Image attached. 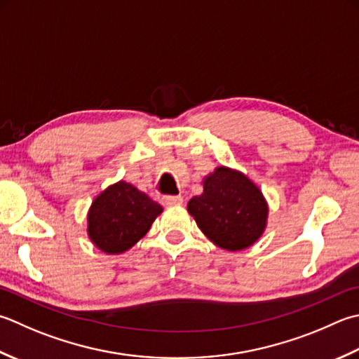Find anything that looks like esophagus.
I'll use <instances>...</instances> for the list:
<instances>
[{
    "label": "esophagus",
    "mask_w": 359,
    "mask_h": 359,
    "mask_svg": "<svg viewBox=\"0 0 359 359\" xmlns=\"http://www.w3.org/2000/svg\"><path fill=\"white\" fill-rule=\"evenodd\" d=\"M184 203V198L182 196H165L163 205L165 207H180Z\"/></svg>",
    "instance_id": "1"
}]
</instances>
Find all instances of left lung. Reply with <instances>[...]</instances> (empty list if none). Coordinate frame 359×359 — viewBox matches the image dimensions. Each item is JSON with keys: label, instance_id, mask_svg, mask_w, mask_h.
<instances>
[{"label": "left lung", "instance_id": "8db88e82", "mask_svg": "<svg viewBox=\"0 0 359 359\" xmlns=\"http://www.w3.org/2000/svg\"><path fill=\"white\" fill-rule=\"evenodd\" d=\"M202 185V194L189 199L187 210L210 241L224 250L238 252L263 236L269 205L248 175L221 165L203 177Z\"/></svg>", "mask_w": 359, "mask_h": 359}]
</instances>
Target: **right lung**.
I'll return each mask as SVG.
<instances>
[{
	"mask_svg": "<svg viewBox=\"0 0 359 359\" xmlns=\"http://www.w3.org/2000/svg\"><path fill=\"white\" fill-rule=\"evenodd\" d=\"M163 207L129 182L109 185L91 202L87 235L107 255H119L133 248L149 231Z\"/></svg>",
	"mask_w": 359,
	"mask_h": 359,
	"instance_id": "right-lung-1",
	"label": "right lung"
}]
</instances>
